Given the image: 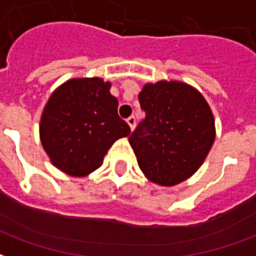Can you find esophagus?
<instances>
[{
	"label": "esophagus",
	"instance_id": "esophagus-1",
	"mask_svg": "<svg viewBox=\"0 0 256 256\" xmlns=\"http://www.w3.org/2000/svg\"><path fill=\"white\" fill-rule=\"evenodd\" d=\"M126 122L128 123V126H130V128H132V130L136 128V118H134L133 115H132V116H128V119H126Z\"/></svg>",
	"mask_w": 256,
	"mask_h": 256
}]
</instances>
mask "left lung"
Masks as SVG:
<instances>
[{
    "mask_svg": "<svg viewBox=\"0 0 256 256\" xmlns=\"http://www.w3.org/2000/svg\"><path fill=\"white\" fill-rule=\"evenodd\" d=\"M145 119L128 142L150 181L172 186L192 176L215 138L214 118L203 96L182 82L145 84L138 94Z\"/></svg>",
    "mask_w": 256,
    "mask_h": 256,
    "instance_id": "left-lung-1",
    "label": "left lung"
}]
</instances>
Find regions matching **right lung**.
<instances>
[{
	"label": "right lung",
	"mask_w": 256,
	"mask_h": 256,
	"mask_svg": "<svg viewBox=\"0 0 256 256\" xmlns=\"http://www.w3.org/2000/svg\"><path fill=\"white\" fill-rule=\"evenodd\" d=\"M110 88L100 78L71 79L50 96L40 134L44 150L62 172L78 177L94 172L111 145L130 134Z\"/></svg>",
	"instance_id": "right-lung-1"
}]
</instances>
